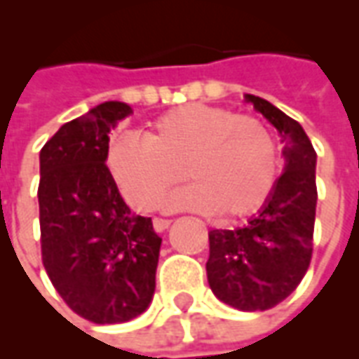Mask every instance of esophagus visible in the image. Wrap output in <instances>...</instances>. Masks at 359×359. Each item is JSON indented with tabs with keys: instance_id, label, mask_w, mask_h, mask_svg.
Returning <instances> with one entry per match:
<instances>
[{
	"instance_id": "obj_1",
	"label": "esophagus",
	"mask_w": 359,
	"mask_h": 359,
	"mask_svg": "<svg viewBox=\"0 0 359 359\" xmlns=\"http://www.w3.org/2000/svg\"><path fill=\"white\" fill-rule=\"evenodd\" d=\"M170 223H172L170 219H164V217H155V219H153V229H155L157 233H163V231H166V229L170 227Z\"/></svg>"
}]
</instances>
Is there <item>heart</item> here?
I'll list each match as a JSON object with an SVG mask.
<instances>
[{
  "instance_id": "b5f03b06",
  "label": "heart",
  "mask_w": 359,
  "mask_h": 359,
  "mask_svg": "<svg viewBox=\"0 0 359 359\" xmlns=\"http://www.w3.org/2000/svg\"><path fill=\"white\" fill-rule=\"evenodd\" d=\"M106 161L134 208L153 210L187 176L195 183L170 196L166 206L219 212L225 219L263 208L280 172L278 147L263 123L204 104L170 109L142 138L118 136Z\"/></svg>"
}]
</instances>
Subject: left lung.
<instances>
[{
    "label": "left lung",
    "instance_id": "left-lung-1",
    "mask_svg": "<svg viewBox=\"0 0 359 359\" xmlns=\"http://www.w3.org/2000/svg\"><path fill=\"white\" fill-rule=\"evenodd\" d=\"M282 136L284 174L266 204L244 227L210 231L206 274L219 301L244 312L282 303L306 274L316 217V151L297 121L246 94Z\"/></svg>",
    "mask_w": 359,
    "mask_h": 359
}]
</instances>
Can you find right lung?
<instances>
[{
	"label": "right lung",
	"instance_id": "right-lung-1",
	"mask_svg": "<svg viewBox=\"0 0 359 359\" xmlns=\"http://www.w3.org/2000/svg\"><path fill=\"white\" fill-rule=\"evenodd\" d=\"M104 102L58 128L39 153L41 257L66 304L94 323L140 316L155 293L163 238L132 214L106 166L109 132L130 115Z\"/></svg>",
	"mask_w": 359,
	"mask_h": 359
}]
</instances>
